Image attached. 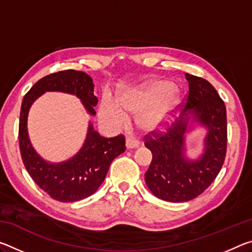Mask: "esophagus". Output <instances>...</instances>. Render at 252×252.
<instances>
[{
    "instance_id": "esophagus-1",
    "label": "esophagus",
    "mask_w": 252,
    "mask_h": 252,
    "mask_svg": "<svg viewBox=\"0 0 252 252\" xmlns=\"http://www.w3.org/2000/svg\"><path fill=\"white\" fill-rule=\"evenodd\" d=\"M140 142L138 141V140H134L132 138H126V149H135L139 147Z\"/></svg>"
}]
</instances>
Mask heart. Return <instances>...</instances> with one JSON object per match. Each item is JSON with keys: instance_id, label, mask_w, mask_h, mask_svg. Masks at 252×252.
I'll return each mask as SVG.
<instances>
[{"instance_id": "1", "label": "heart", "mask_w": 252, "mask_h": 252, "mask_svg": "<svg viewBox=\"0 0 252 252\" xmlns=\"http://www.w3.org/2000/svg\"><path fill=\"white\" fill-rule=\"evenodd\" d=\"M170 81L157 80L120 94L118 103L103 96L100 105L102 120L114 127H122L127 121L126 113H141L139 125L143 130L163 129L171 121L179 102Z\"/></svg>"}]
</instances>
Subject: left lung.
<instances>
[{"mask_svg":"<svg viewBox=\"0 0 252 252\" xmlns=\"http://www.w3.org/2000/svg\"><path fill=\"white\" fill-rule=\"evenodd\" d=\"M189 82L181 116L165 132L146 135L152 161L146 183L157 198L169 202H185L197 198L218 176L227 152V112L222 99L207 80L186 73ZM192 117L208 129L205 152L198 160L184 157V134Z\"/></svg>","mask_w":252,"mask_h":252,"instance_id":"left-lung-1","label":"left lung"}]
</instances>
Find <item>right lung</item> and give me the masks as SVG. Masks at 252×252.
I'll use <instances>...</instances> for the list:
<instances>
[{
	"label": "right lung",
	"mask_w": 252,
	"mask_h": 252,
	"mask_svg": "<svg viewBox=\"0 0 252 252\" xmlns=\"http://www.w3.org/2000/svg\"><path fill=\"white\" fill-rule=\"evenodd\" d=\"M92 79L82 71L64 70L40 79L24 95L21 106L19 142L23 163L34 182L51 198L61 202H74L90 197L104 181L118 156L126 151L125 135L104 138L89 125L83 147L67 161L50 163L37 155L28 134V114L31 105L46 91L74 94L92 116L97 97L93 94Z\"/></svg>",
	"instance_id": "1"
}]
</instances>
